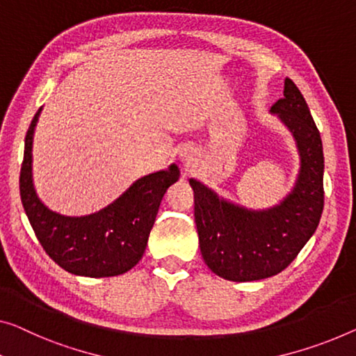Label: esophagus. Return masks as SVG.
<instances>
[{"label": "esophagus", "instance_id": "34e87169", "mask_svg": "<svg viewBox=\"0 0 356 356\" xmlns=\"http://www.w3.org/2000/svg\"><path fill=\"white\" fill-rule=\"evenodd\" d=\"M179 158L180 161L184 163V166H192L193 163V150H190V148H182L179 153Z\"/></svg>", "mask_w": 356, "mask_h": 356}]
</instances>
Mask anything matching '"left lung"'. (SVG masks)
<instances>
[{"label": "left lung", "mask_w": 356, "mask_h": 356, "mask_svg": "<svg viewBox=\"0 0 356 356\" xmlns=\"http://www.w3.org/2000/svg\"><path fill=\"white\" fill-rule=\"evenodd\" d=\"M270 111L291 131L300 158L294 187L277 206L248 209L190 179L201 256L216 275L238 283L283 272L315 233L325 204L320 131L293 79H284L283 99Z\"/></svg>", "instance_id": "left-lung-1"}]
</instances>
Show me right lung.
Returning <instances> with one entry per match:
<instances>
[{
  "mask_svg": "<svg viewBox=\"0 0 356 356\" xmlns=\"http://www.w3.org/2000/svg\"><path fill=\"white\" fill-rule=\"evenodd\" d=\"M41 108L25 136L20 169V198L31 229L47 256L68 273L89 278L123 275L144 256L166 190L180 176L177 164L137 179L113 203L88 216L51 211L36 195L31 174V147Z\"/></svg>",
  "mask_w": 356,
  "mask_h": 356,
  "instance_id": "add662e5",
  "label": "right lung"
}]
</instances>
